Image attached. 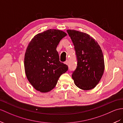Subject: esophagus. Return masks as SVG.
<instances>
[{"label": "esophagus", "mask_w": 123, "mask_h": 123, "mask_svg": "<svg viewBox=\"0 0 123 123\" xmlns=\"http://www.w3.org/2000/svg\"><path fill=\"white\" fill-rule=\"evenodd\" d=\"M64 63H65V64L68 65V60H66V61H65L64 62Z\"/></svg>", "instance_id": "1"}]
</instances>
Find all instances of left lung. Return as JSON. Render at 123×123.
Returning <instances> with one entry per match:
<instances>
[{
	"label": "left lung",
	"instance_id": "8db88e82",
	"mask_svg": "<svg viewBox=\"0 0 123 123\" xmlns=\"http://www.w3.org/2000/svg\"><path fill=\"white\" fill-rule=\"evenodd\" d=\"M67 32L74 45L77 67L72 77L77 87L83 90L93 89L103 74L104 60L101 48L88 34L74 30Z\"/></svg>",
	"mask_w": 123,
	"mask_h": 123
}]
</instances>
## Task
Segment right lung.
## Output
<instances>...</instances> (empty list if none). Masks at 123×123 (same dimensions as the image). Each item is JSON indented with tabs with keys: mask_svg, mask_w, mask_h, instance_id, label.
Returning a JSON list of instances; mask_svg holds the SVG:
<instances>
[{
	"mask_svg": "<svg viewBox=\"0 0 123 123\" xmlns=\"http://www.w3.org/2000/svg\"><path fill=\"white\" fill-rule=\"evenodd\" d=\"M67 35L61 30L49 29L33 37L28 44L24 64L28 80L37 91L48 92L55 86L68 65L60 61L56 47Z\"/></svg>",
	"mask_w": 123,
	"mask_h": 123,
	"instance_id": "right-lung-1",
	"label": "right lung"
}]
</instances>
